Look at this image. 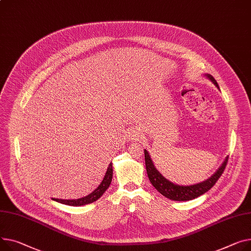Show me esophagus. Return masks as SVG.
<instances>
[{
    "label": "esophagus",
    "mask_w": 251,
    "mask_h": 251,
    "mask_svg": "<svg viewBox=\"0 0 251 251\" xmlns=\"http://www.w3.org/2000/svg\"><path fill=\"white\" fill-rule=\"evenodd\" d=\"M139 137V134H138V133H135V134H133L132 136H131V138L132 139H137Z\"/></svg>",
    "instance_id": "obj_1"
}]
</instances>
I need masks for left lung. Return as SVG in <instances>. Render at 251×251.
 <instances>
[{"label":"left lung","mask_w":251,"mask_h":251,"mask_svg":"<svg viewBox=\"0 0 251 251\" xmlns=\"http://www.w3.org/2000/svg\"><path fill=\"white\" fill-rule=\"evenodd\" d=\"M205 76L208 77L217 88L220 89L216 79L211 75L206 74ZM144 158H145L146 172H147V176H148L150 182L152 183V186L162 196L173 200V201H190V200L196 199L201 195L205 194L206 192H208L215 185L216 181L219 179L221 175L223 174V172L225 170V166L227 165V161H228V157H226L220 168L206 180H204L202 182L195 183V185H191V186H179V185H176V183L172 182L168 178H165L157 171V169L154 166V163H153L151 157H150L146 149H144Z\"/></svg>","instance_id":"8db88e82"}]
</instances>
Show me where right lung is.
Instances as JSON below:
<instances>
[{
    "mask_svg": "<svg viewBox=\"0 0 251 251\" xmlns=\"http://www.w3.org/2000/svg\"><path fill=\"white\" fill-rule=\"evenodd\" d=\"M112 177H113V165H112V162H110L102 182L100 183L99 187L94 192H92L88 196L79 198V199H73V200H62V199H54V198H52V200L55 202H58L64 205H69V206H83V205L91 204L97 201L98 199L101 198L103 194L107 191V189L111 185Z\"/></svg>",
    "mask_w": 251,
    "mask_h": 251,
    "instance_id": "add662e5",
    "label": "right lung"
}]
</instances>
